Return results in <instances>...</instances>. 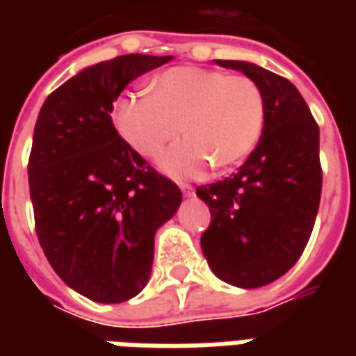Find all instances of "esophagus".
<instances>
[{
	"mask_svg": "<svg viewBox=\"0 0 356 356\" xmlns=\"http://www.w3.org/2000/svg\"><path fill=\"white\" fill-rule=\"evenodd\" d=\"M179 186H181V191H183L186 196H193V194H194V186L193 185H188V183H181Z\"/></svg>",
	"mask_w": 356,
	"mask_h": 356,
	"instance_id": "obj_1",
	"label": "esophagus"
}]
</instances>
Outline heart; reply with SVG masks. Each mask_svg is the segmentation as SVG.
<instances>
[{
  "label": "heart",
  "instance_id": "heart-1",
  "mask_svg": "<svg viewBox=\"0 0 356 356\" xmlns=\"http://www.w3.org/2000/svg\"><path fill=\"white\" fill-rule=\"evenodd\" d=\"M112 120L125 143L150 160L188 133L162 156V168L194 177L213 163L227 170L246 160L265 125V95L244 74L177 66L156 76L150 93L122 95Z\"/></svg>",
  "mask_w": 356,
  "mask_h": 356
}]
</instances>
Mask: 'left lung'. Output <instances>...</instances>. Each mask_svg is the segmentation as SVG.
Masks as SVG:
<instances>
[{"label":"left lung","mask_w":356,"mask_h":356,"mask_svg":"<svg viewBox=\"0 0 356 356\" xmlns=\"http://www.w3.org/2000/svg\"><path fill=\"white\" fill-rule=\"evenodd\" d=\"M216 63L257 81L265 125L236 173L196 186L211 213L202 252L221 280L259 288L296 265L313 232L322 191L318 124L290 80L252 63Z\"/></svg>","instance_id":"obj_1"}]
</instances>
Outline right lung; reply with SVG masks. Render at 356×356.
<instances>
[{"instance_id": "1", "label": "right lung", "mask_w": 356, "mask_h": 356, "mask_svg": "<svg viewBox=\"0 0 356 356\" xmlns=\"http://www.w3.org/2000/svg\"><path fill=\"white\" fill-rule=\"evenodd\" d=\"M171 57L122 55L89 66L45 99L28 160L38 240L53 270L97 303L148 282L154 234L183 194L112 124L114 101Z\"/></svg>"}]
</instances>
